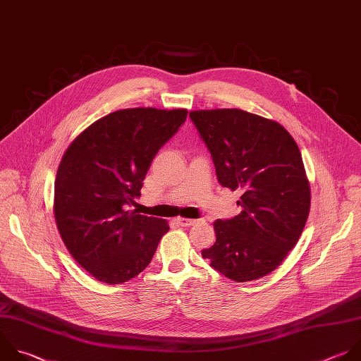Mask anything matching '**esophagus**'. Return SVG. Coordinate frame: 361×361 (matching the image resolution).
<instances>
[{
    "mask_svg": "<svg viewBox=\"0 0 361 361\" xmlns=\"http://www.w3.org/2000/svg\"><path fill=\"white\" fill-rule=\"evenodd\" d=\"M177 222L178 225L181 226H191V225H195L198 222V219H191V218H177Z\"/></svg>",
    "mask_w": 361,
    "mask_h": 361,
    "instance_id": "34e87169",
    "label": "esophagus"
}]
</instances>
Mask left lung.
Segmentation results:
<instances>
[{
	"mask_svg": "<svg viewBox=\"0 0 361 361\" xmlns=\"http://www.w3.org/2000/svg\"><path fill=\"white\" fill-rule=\"evenodd\" d=\"M222 187L241 190L243 212L216 219V241L201 255L235 282L275 271L298 244L310 209V184L300 150L275 120L241 109L194 110Z\"/></svg>",
	"mask_w": 361,
	"mask_h": 361,
	"instance_id": "obj_1",
	"label": "left lung"
}]
</instances>
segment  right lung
<instances>
[{
  "instance_id": "1",
  "label": "right lung",
  "mask_w": 361,
  "mask_h": 361,
  "mask_svg": "<svg viewBox=\"0 0 361 361\" xmlns=\"http://www.w3.org/2000/svg\"><path fill=\"white\" fill-rule=\"evenodd\" d=\"M185 109L113 111L66 149L55 178L54 215L73 259L100 282L117 285L147 268L166 219L129 209L160 147L187 118Z\"/></svg>"
}]
</instances>
